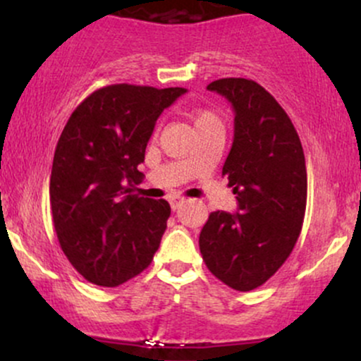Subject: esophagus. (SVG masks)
<instances>
[{
  "label": "esophagus",
  "instance_id": "esophagus-1",
  "mask_svg": "<svg viewBox=\"0 0 361 361\" xmlns=\"http://www.w3.org/2000/svg\"><path fill=\"white\" fill-rule=\"evenodd\" d=\"M185 202H186V198H183V197H173L171 200H169V204H171L173 210H178L181 205L185 204Z\"/></svg>",
  "mask_w": 361,
  "mask_h": 361
}]
</instances>
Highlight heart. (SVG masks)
I'll use <instances>...</instances> for the list:
<instances>
[{
    "label": "heart",
    "instance_id": "obj_1",
    "mask_svg": "<svg viewBox=\"0 0 361 361\" xmlns=\"http://www.w3.org/2000/svg\"><path fill=\"white\" fill-rule=\"evenodd\" d=\"M186 114H188L193 126L197 127V130H200V128H204L207 126H212V123H221L219 115L215 114L214 110L207 109V106H190V109L186 110Z\"/></svg>",
    "mask_w": 361,
    "mask_h": 361
}]
</instances>
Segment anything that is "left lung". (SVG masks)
<instances>
[{
    "label": "left lung",
    "instance_id": "obj_1",
    "mask_svg": "<svg viewBox=\"0 0 361 361\" xmlns=\"http://www.w3.org/2000/svg\"><path fill=\"white\" fill-rule=\"evenodd\" d=\"M207 88L226 97L235 114L222 176L239 210L210 214L198 244L214 276L250 292L279 271L300 235L307 204L304 149L287 111L256 81L222 78Z\"/></svg>",
    "mask_w": 361,
    "mask_h": 361
}]
</instances>
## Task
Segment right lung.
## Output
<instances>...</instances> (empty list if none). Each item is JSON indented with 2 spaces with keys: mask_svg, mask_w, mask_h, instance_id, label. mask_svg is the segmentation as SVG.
I'll use <instances>...</instances> for the list:
<instances>
[{
  "mask_svg": "<svg viewBox=\"0 0 361 361\" xmlns=\"http://www.w3.org/2000/svg\"><path fill=\"white\" fill-rule=\"evenodd\" d=\"M185 88L109 85L73 111L51 173L52 222L61 250L85 280L117 287L151 264L166 231V200L132 193L161 111Z\"/></svg>",
  "mask_w": 361,
  "mask_h": 361,
  "instance_id": "right-lung-1",
  "label": "right lung"
}]
</instances>
